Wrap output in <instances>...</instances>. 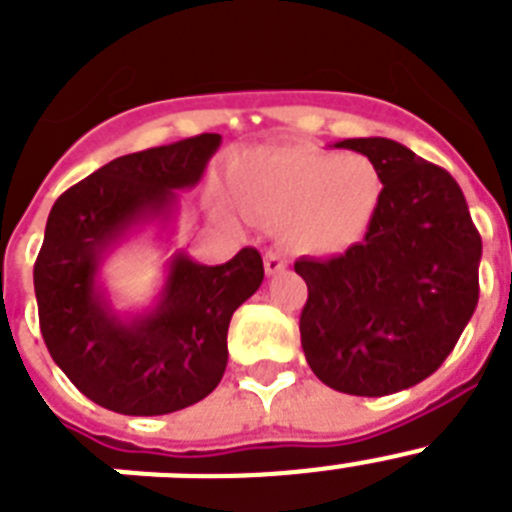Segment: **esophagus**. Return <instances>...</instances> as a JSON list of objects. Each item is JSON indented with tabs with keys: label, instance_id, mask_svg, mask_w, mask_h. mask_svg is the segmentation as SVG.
I'll use <instances>...</instances> for the list:
<instances>
[{
	"label": "esophagus",
	"instance_id": "obj_1",
	"mask_svg": "<svg viewBox=\"0 0 512 512\" xmlns=\"http://www.w3.org/2000/svg\"><path fill=\"white\" fill-rule=\"evenodd\" d=\"M264 269H266V274H269V277H274V274H282V271L287 269V259H284L279 251H266Z\"/></svg>",
	"mask_w": 512,
	"mask_h": 512
}]
</instances>
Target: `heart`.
Masks as SVG:
<instances>
[{
  "label": "heart",
  "mask_w": 512,
  "mask_h": 512,
  "mask_svg": "<svg viewBox=\"0 0 512 512\" xmlns=\"http://www.w3.org/2000/svg\"><path fill=\"white\" fill-rule=\"evenodd\" d=\"M228 187L243 215L277 223L279 241L315 256L354 246L384 192L372 158L318 146L246 151L230 166Z\"/></svg>",
  "instance_id": "obj_1"
}]
</instances>
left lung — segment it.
<instances>
[{
	"mask_svg": "<svg viewBox=\"0 0 512 512\" xmlns=\"http://www.w3.org/2000/svg\"><path fill=\"white\" fill-rule=\"evenodd\" d=\"M338 148L377 164L384 192L364 241L333 259H300L307 284L302 351L323 384L382 397L431 377L479 300L482 238L441 166L390 138Z\"/></svg>",
	"mask_w": 512,
	"mask_h": 512,
	"instance_id": "obj_1",
	"label": "left lung"
}]
</instances>
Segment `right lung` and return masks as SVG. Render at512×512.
<instances>
[{
	"label": "right lung",
	"mask_w": 512,
	"mask_h": 512,
	"mask_svg": "<svg viewBox=\"0 0 512 512\" xmlns=\"http://www.w3.org/2000/svg\"><path fill=\"white\" fill-rule=\"evenodd\" d=\"M220 135L120 156L61 194L35 261L40 333L81 395L122 415H166L215 390L228 364L233 312L264 282L256 248L220 266L169 261L161 300L122 320L97 287L102 256L146 220H169L176 189L202 179Z\"/></svg>",
	"instance_id": "1"
}]
</instances>
